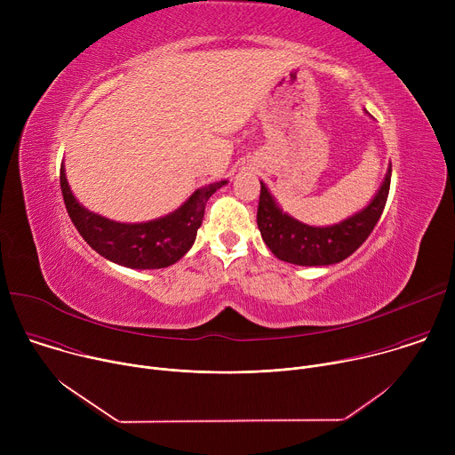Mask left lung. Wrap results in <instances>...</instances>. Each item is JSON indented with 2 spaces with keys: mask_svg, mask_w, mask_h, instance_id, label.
Segmentation results:
<instances>
[{
  "mask_svg": "<svg viewBox=\"0 0 455 455\" xmlns=\"http://www.w3.org/2000/svg\"><path fill=\"white\" fill-rule=\"evenodd\" d=\"M391 174L393 165L388 164L372 200L356 214L330 227H311L295 220L279 207L268 187L261 181L257 227L263 241L277 259L291 265L328 267L344 261L362 246L376 227L387 204Z\"/></svg>",
  "mask_w": 455,
  "mask_h": 455,
  "instance_id": "1",
  "label": "left lung"
}]
</instances>
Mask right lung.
Masks as SVG:
<instances>
[{
	"instance_id": "obj_1",
	"label": "right lung",
	"mask_w": 455,
	"mask_h": 455,
	"mask_svg": "<svg viewBox=\"0 0 455 455\" xmlns=\"http://www.w3.org/2000/svg\"><path fill=\"white\" fill-rule=\"evenodd\" d=\"M227 180L209 183L167 216L144 223H120L83 207L60 165V190L64 205L84 241L108 261L133 270H158L174 265L196 241L205 216V205Z\"/></svg>"
}]
</instances>
